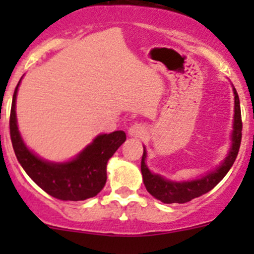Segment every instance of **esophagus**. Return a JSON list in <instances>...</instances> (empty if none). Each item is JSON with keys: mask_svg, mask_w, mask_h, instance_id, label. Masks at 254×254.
Returning a JSON list of instances; mask_svg holds the SVG:
<instances>
[{"mask_svg": "<svg viewBox=\"0 0 254 254\" xmlns=\"http://www.w3.org/2000/svg\"><path fill=\"white\" fill-rule=\"evenodd\" d=\"M129 135L134 137H141L145 135V127H142L141 124H132L131 127H129Z\"/></svg>", "mask_w": 254, "mask_h": 254, "instance_id": "obj_1", "label": "esophagus"}]
</instances>
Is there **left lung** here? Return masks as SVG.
Segmentation results:
<instances>
[{
  "mask_svg": "<svg viewBox=\"0 0 254 254\" xmlns=\"http://www.w3.org/2000/svg\"><path fill=\"white\" fill-rule=\"evenodd\" d=\"M235 94V119H234V131H232V146L229 156L225 158L222 165L217 167L212 172L207 173L203 178L194 179L190 182H172L165 179L158 175H153L146 166V151L143 147V155L141 158V173L143 178V184L148 193L162 203H188L191 199L201 196L203 194L211 190L229 172L230 168L234 165L240 150L241 139H242V119H241L240 98L236 89L234 88Z\"/></svg>",
  "mask_w": 254,
  "mask_h": 254,
  "instance_id": "left-lung-1",
  "label": "left lung"
}]
</instances>
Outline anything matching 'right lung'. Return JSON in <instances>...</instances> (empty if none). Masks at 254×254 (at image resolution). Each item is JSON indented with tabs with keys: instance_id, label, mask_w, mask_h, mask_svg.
Wrapping results in <instances>:
<instances>
[{
	"instance_id": "right-lung-1",
	"label": "right lung",
	"mask_w": 254,
	"mask_h": 254,
	"mask_svg": "<svg viewBox=\"0 0 254 254\" xmlns=\"http://www.w3.org/2000/svg\"><path fill=\"white\" fill-rule=\"evenodd\" d=\"M14 89L9 115V134L18 162L27 175L49 195L65 201H79L96 196L107 182V162L127 140L124 131L97 136L91 145L70 162L53 163L42 160L27 148L17 127Z\"/></svg>"
}]
</instances>
